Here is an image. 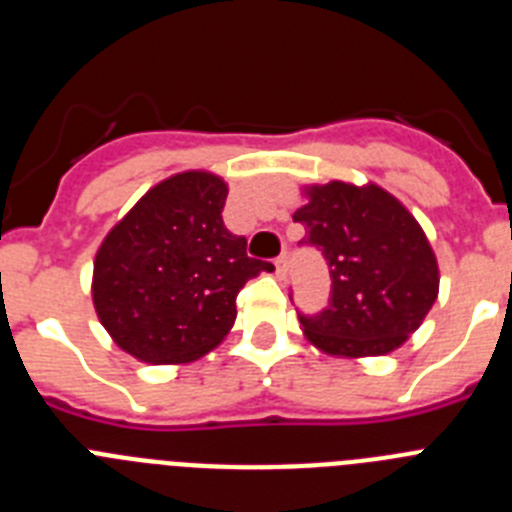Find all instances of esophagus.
I'll list each match as a JSON object with an SVG mask.
<instances>
[{"mask_svg":"<svg viewBox=\"0 0 512 512\" xmlns=\"http://www.w3.org/2000/svg\"><path fill=\"white\" fill-rule=\"evenodd\" d=\"M274 266H277V279H284L287 277V256H279L277 261H274Z\"/></svg>","mask_w":512,"mask_h":512,"instance_id":"obj_1","label":"esophagus"}]
</instances>
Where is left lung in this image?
Here are the masks:
<instances>
[{
    "label": "left lung",
    "mask_w": 512,
    "mask_h": 512,
    "mask_svg": "<svg viewBox=\"0 0 512 512\" xmlns=\"http://www.w3.org/2000/svg\"><path fill=\"white\" fill-rule=\"evenodd\" d=\"M302 243L330 266V305L300 315L302 336L336 359L392 354L423 325L438 297V261L413 212L379 184H305Z\"/></svg>",
    "instance_id": "obj_1"
}]
</instances>
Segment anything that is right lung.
<instances>
[{
	"label": "right lung",
	"mask_w": 512,
	"mask_h": 512,
	"mask_svg": "<svg viewBox=\"0 0 512 512\" xmlns=\"http://www.w3.org/2000/svg\"><path fill=\"white\" fill-rule=\"evenodd\" d=\"M228 184L189 169L153 184L99 243L92 302L112 341L146 364H189L225 341L235 297L274 271L223 225Z\"/></svg>",
	"instance_id": "obj_1"
}]
</instances>
